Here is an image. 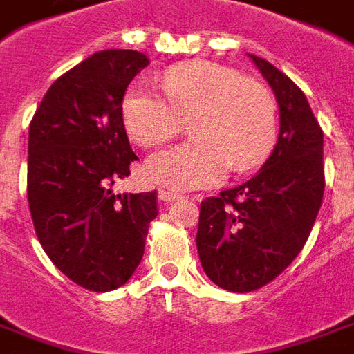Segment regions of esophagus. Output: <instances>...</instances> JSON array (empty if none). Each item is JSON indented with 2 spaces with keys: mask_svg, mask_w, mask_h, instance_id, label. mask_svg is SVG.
<instances>
[{
  "mask_svg": "<svg viewBox=\"0 0 354 354\" xmlns=\"http://www.w3.org/2000/svg\"><path fill=\"white\" fill-rule=\"evenodd\" d=\"M182 195L174 194V192H169V189H159V199L162 203H172L176 201V199H180Z\"/></svg>",
  "mask_w": 354,
  "mask_h": 354,
  "instance_id": "34e87169",
  "label": "esophagus"
}]
</instances>
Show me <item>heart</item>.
I'll return each mask as SVG.
<instances>
[{"label":"heart","mask_w":354,"mask_h":354,"mask_svg":"<svg viewBox=\"0 0 354 354\" xmlns=\"http://www.w3.org/2000/svg\"><path fill=\"white\" fill-rule=\"evenodd\" d=\"M162 91L136 82L122 100V122L142 147H155L192 120V142L153 153L145 178L169 189L220 184L261 165L276 132V100L270 90L234 68L209 61L184 63L162 76Z\"/></svg>","instance_id":"heart-1"}]
</instances>
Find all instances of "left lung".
I'll return each mask as SVG.
<instances>
[{"label": "left lung", "instance_id": "left-lung-1", "mask_svg": "<svg viewBox=\"0 0 354 354\" xmlns=\"http://www.w3.org/2000/svg\"><path fill=\"white\" fill-rule=\"evenodd\" d=\"M280 105V134L249 182L201 201L197 251L218 288L249 293L301 253L324 197V132L305 93L266 59L251 55Z\"/></svg>", "mask_w": 354, "mask_h": 354}]
</instances>
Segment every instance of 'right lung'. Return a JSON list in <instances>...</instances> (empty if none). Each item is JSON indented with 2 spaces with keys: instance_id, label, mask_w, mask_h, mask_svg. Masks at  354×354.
<instances>
[{
  "instance_id": "obj_1",
  "label": "right lung",
  "mask_w": 354,
  "mask_h": 354,
  "mask_svg": "<svg viewBox=\"0 0 354 354\" xmlns=\"http://www.w3.org/2000/svg\"><path fill=\"white\" fill-rule=\"evenodd\" d=\"M147 65L140 51H97L51 84L30 122L26 192L36 236L68 280L97 293L130 280L159 212L157 192H113L138 160L122 100Z\"/></svg>"
}]
</instances>
